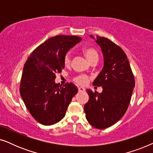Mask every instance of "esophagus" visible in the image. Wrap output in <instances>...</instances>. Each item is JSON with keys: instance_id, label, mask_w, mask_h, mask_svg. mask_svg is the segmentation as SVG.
<instances>
[{"instance_id": "esophagus-1", "label": "esophagus", "mask_w": 153, "mask_h": 153, "mask_svg": "<svg viewBox=\"0 0 153 153\" xmlns=\"http://www.w3.org/2000/svg\"><path fill=\"white\" fill-rule=\"evenodd\" d=\"M78 90H79V92H83V91H85V89L83 88V87H79L78 88Z\"/></svg>"}]
</instances>
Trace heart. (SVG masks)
Instances as JSON below:
<instances>
[{
  "instance_id": "1",
  "label": "heart",
  "mask_w": 153,
  "mask_h": 153,
  "mask_svg": "<svg viewBox=\"0 0 153 153\" xmlns=\"http://www.w3.org/2000/svg\"><path fill=\"white\" fill-rule=\"evenodd\" d=\"M83 54H84L85 57L90 62L93 61H98L99 59V54L98 52L95 49L93 48H86L83 50ZM71 62V55L70 52H68L64 56V64L65 65H70ZM89 79L86 75L81 74L78 76H75L74 78V81L75 82L78 83L79 85H85L86 84L88 81Z\"/></svg>"
}]
</instances>
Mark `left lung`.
I'll use <instances>...</instances> for the list:
<instances>
[{"label":"left lung","mask_w":153,"mask_h":153,"mask_svg":"<svg viewBox=\"0 0 153 153\" xmlns=\"http://www.w3.org/2000/svg\"><path fill=\"white\" fill-rule=\"evenodd\" d=\"M96 42L101 47L104 62L93 84L102 86L103 91L99 93L87 90L89 100L85 104L84 111L92 126L103 129L112 126L124 116L130 102L135 81L123 50L106 37L97 36Z\"/></svg>","instance_id":"obj_1"}]
</instances>
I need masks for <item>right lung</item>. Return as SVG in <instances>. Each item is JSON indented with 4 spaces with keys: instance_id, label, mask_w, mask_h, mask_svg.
Here are the masks:
<instances>
[{
    "instance_id": "add662e5",
    "label": "right lung",
    "mask_w": 153,
    "mask_h": 153,
    "mask_svg": "<svg viewBox=\"0 0 153 153\" xmlns=\"http://www.w3.org/2000/svg\"><path fill=\"white\" fill-rule=\"evenodd\" d=\"M81 37L57 35L37 47L28 58L21 79L20 94L37 122L51 125L61 120L78 88L72 83H55L56 73L65 68L64 56Z\"/></svg>"
}]
</instances>
